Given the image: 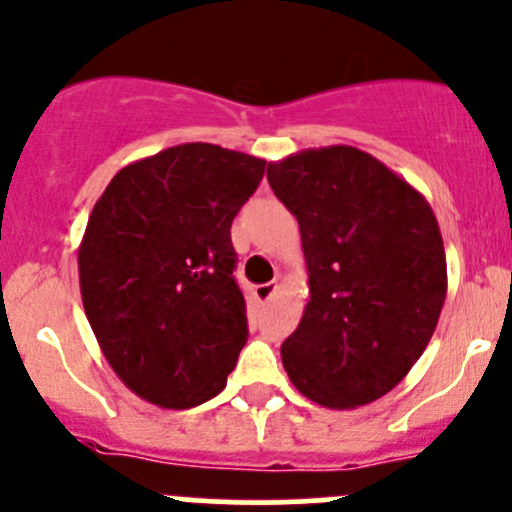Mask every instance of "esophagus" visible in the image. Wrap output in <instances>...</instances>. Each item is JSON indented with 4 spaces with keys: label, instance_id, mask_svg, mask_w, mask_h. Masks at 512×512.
<instances>
[{
    "label": "esophagus",
    "instance_id": "34e87169",
    "mask_svg": "<svg viewBox=\"0 0 512 512\" xmlns=\"http://www.w3.org/2000/svg\"><path fill=\"white\" fill-rule=\"evenodd\" d=\"M277 292V282H267V284H257L255 287V297L260 301H270L272 294Z\"/></svg>",
    "mask_w": 512,
    "mask_h": 512
}]
</instances>
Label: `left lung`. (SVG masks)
<instances>
[{
	"label": "left lung",
	"mask_w": 512,
	"mask_h": 512,
	"mask_svg": "<svg viewBox=\"0 0 512 512\" xmlns=\"http://www.w3.org/2000/svg\"><path fill=\"white\" fill-rule=\"evenodd\" d=\"M267 181L297 215L309 265L311 299L282 343L289 380L333 410L378 400L410 373L444 306L432 208L353 147L294 154L267 166Z\"/></svg>",
	"instance_id": "left-lung-1"
}]
</instances>
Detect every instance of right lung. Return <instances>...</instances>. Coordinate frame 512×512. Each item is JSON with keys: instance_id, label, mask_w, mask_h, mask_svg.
<instances>
[{"instance_id": "1", "label": "right lung", "mask_w": 512, "mask_h": 512, "mask_svg": "<svg viewBox=\"0 0 512 512\" xmlns=\"http://www.w3.org/2000/svg\"><path fill=\"white\" fill-rule=\"evenodd\" d=\"M267 161L181 144L129 164L95 203L80 292L107 363L129 390L186 410L228 383L245 346L230 225Z\"/></svg>"}]
</instances>
